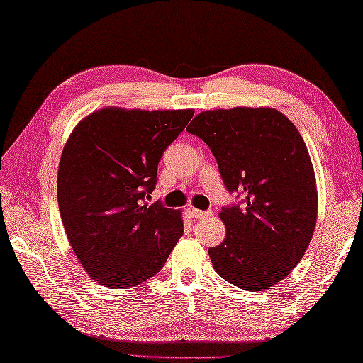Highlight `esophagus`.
<instances>
[{"mask_svg":"<svg viewBox=\"0 0 363 363\" xmlns=\"http://www.w3.org/2000/svg\"><path fill=\"white\" fill-rule=\"evenodd\" d=\"M187 213L190 217H194V219H204V217L211 216L209 211H200V209H195L194 206H189Z\"/></svg>","mask_w":363,"mask_h":363,"instance_id":"34e87169","label":"esophagus"}]
</instances>
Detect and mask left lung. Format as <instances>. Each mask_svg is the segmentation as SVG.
Segmentation results:
<instances>
[{
  "label": "left lung",
  "mask_w": 363,
  "mask_h": 363,
  "mask_svg": "<svg viewBox=\"0 0 363 363\" xmlns=\"http://www.w3.org/2000/svg\"><path fill=\"white\" fill-rule=\"evenodd\" d=\"M187 131L208 144L230 192L245 208H223L227 235L209 247L217 274L242 291H265L291 274L311 242L318 187L300 131L274 108L211 109Z\"/></svg>",
  "instance_id": "left-lung-1"
}]
</instances>
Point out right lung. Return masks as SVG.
I'll use <instances>...</instances> for the list:
<instances>
[{
    "label": "right lung",
    "mask_w": 363,
    "mask_h": 363,
    "mask_svg": "<svg viewBox=\"0 0 363 363\" xmlns=\"http://www.w3.org/2000/svg\"><path fill=\"white\" fill-rule=\"evenodd\" d=\"M194 109L108 106L72 128L57 196L72 252L103 287H135L157 274L182 236L181 209L149 204L163 150Z\"/></svg>",
    "instance_id": "obj_1"
}]
</instances>
